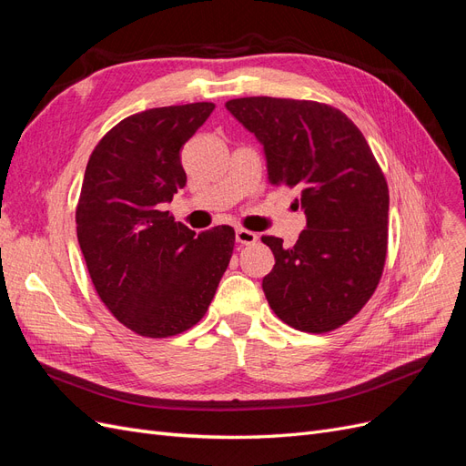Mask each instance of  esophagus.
<instances>
[{"label":"esophagus","mask_w":466,"mask_h":466,"mask_svg":"<svg viewBox=\"0 0 466 466\" xmlns=\"http://www.w3.org/2000/svg\"><path fill=\"white\" fill-rule=\"evenodd\" d=\"M235 238H237V243H241V245H255L258 241V235L248 231V229L238 228L235 231Z\"/></svg>","instance_id":"34e87169"}]
</instances>
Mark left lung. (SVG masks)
<instances>
[{
	"mask_svg": "<svg viewBox=\"0 0 466 466\" xmlns=\"http://www.w3.org/2000/svg\"><path fill=\"white\" fill-rule=\"evenodd\" d=\"M264 147L268 180L299 190L307 225L286 248L262 237L276 264L262 289L303 332H329L370 301L387 257L389 188L371 147L344 112L315 101L245 96L225 103Z\"/></svg>",
	"mask_w": 466,
	"mask_h": 466,
	"instance_id": "left-lung-1",
	"label": "left lung"
}]
</instances>
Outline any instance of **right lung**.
Wrapping results in <instances>:
<instances>
[{"label":"right lung","mask_w":466,"mask_h":466,"mask_svg":"<svg viewBox=\"0 0 466 466\" xmlns=\"http://www.w3.org/2000/svg\"><path fill=\"white\" fill-rule=\"evenodd\" d=\"M214 103L161 106L118 122L93 149L76 209L98 298L126 329L167 338L192 329L228 270L235 231L196 235L165 211L185 188L180 149Z\"/></svg>","instance_id":"add662e5"}]
</instances>
